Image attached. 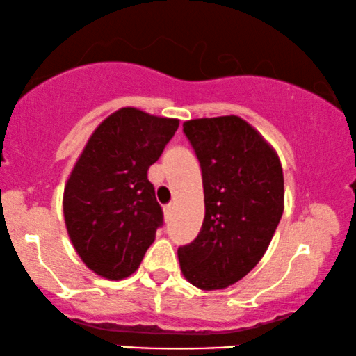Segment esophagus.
I'll list each match as a JSON object with an SVG mask.
<instances>
[{"instance_id":"1","label":"esophagus","mask_w":356,"mask_h":356,"mask_svg":"<svg viewBox=\"0 0 356 356\" xmlns=\"http://www.w3.org/2000/svg\"><path fill=\"white\" fill-rule=\"evenodd\" d=\"M172 210H174V204H168V205L164 207V211H165V213H168V215L172 213Z\"/></svg>"}]
</instances>
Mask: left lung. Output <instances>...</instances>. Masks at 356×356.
<instances>
[{
	"mask_svg": "<svg viewBox=\"0 0 356 356\" xmlns=\"http://www.w3.org/2000/svg\"><path fill=\"white\" fill-rule=\"evenodd\" d=\"M184 133L202 169L205 218L177 250L184 277L204 291L245 277L273 240L284 210V175L273 146L240 116L199 118Z\"/></svg>",
	"mask_w": 356,
	"mask_h": 356,
	"instance_id": "left-lung-1",
	"label": "left lung"
}]
</instances>
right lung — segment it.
Masks as SVG:
<instances>
[{
	"label": "right lung",
	"instance_id": "right-lung-1",
	"mask_svg": "<svg viewBox=\"0 0 356 356\" xmlns=\"http://www.w3.org/2000/svg\"><path fill=\"white\" fill-rule=\"evenodd\" d=\"M179 128L138 108H121L90 136L64 188V218L80 258L98 276L136 271L163 225L147 169Z\"/></svg>",
	"mask_w": 356,
	"mask_h": 356
}]
</instances>
